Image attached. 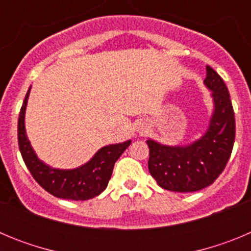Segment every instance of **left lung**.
Returning <instances> with one entry per match:
<instances>
[{
    "instance_id": "obj_1",
    "label": "left lung",
    "mask_w": 251,
    "mask_h": 251,
    "mask_svg": "<svg viewBox=\"0 0 251 251\" xmlns=\"http://www.w3.org/2000/svg\"><path fill=\"white\" fill-rule=\"evenodd\" d=\"M212 90L215 110L205 136L187 147H168L148 139V170L158 186L168 191L195 192L214 183L231 156L235 114L223 77L206 66L203 80Z\"/></svg>"
}]
</instances>
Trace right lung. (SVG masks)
I'll list each match as a JSON object with an SVG mask.
<instances>
[{"label": "right lung", "mask_w": 251, "mask_h": 251, "mask_svg": "<svg viewBox=\"0 0 251 251\" xmlns=\"http://www.w3.org/2000/svg\"><path fill=\"white\" fill-rule=\"evenodd\" d=\"M30 89L26 93L17 124V138L21 156L26 167L41 187L57 199L84 201L98 196L108 186L113 167L130 141L103 147L86 165L75 170H55L40 161L31 147L25 132V110Z\"/></svg>", "instance_id": "right-lung-1"}]
</instances>
